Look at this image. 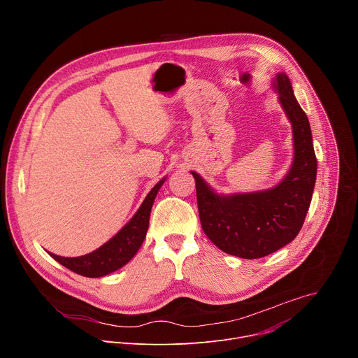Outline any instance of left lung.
<instances>
[{"label": "left lung", "mask_w": 358, "mask_h": 358, "mask_svg": "<svg viewBox=\"0 0 358 358\" xmlns=\"http://www.w3.org/2000/svg\"><path fill=\"white\" fill-rule=\"evenodd\" d=\"M275 87L293 127L294 160L286 178L272 189L224 196L192 173L202 231L221 250L243 259L264 258L297 236L316 182L317 160L308 116L285 73L276 76Z\"/></svg>", "instance_id": "8db88e82"}]
</instances>
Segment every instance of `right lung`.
<instances>
[{
    "label": "right lung",
    "instance_id": "add662e5",
    "mask_svg": "<svg viewBox=\"0 0 358 358\" xmlns=\"http://www.w3.org/2000/svg\"><path fill=\"white\" fill-rule=\"evenodd\" d=\"M163 182L164 180L152 187L127 225H124L110 241L101 245L99 249L78 258H64L54 253H48L69 271L86 278H100L120 269L134 257L145 238L152 202H155Z\"/></svg>",
    "mask_w": 358,
    "mask_h": 358
}]
</instances>
